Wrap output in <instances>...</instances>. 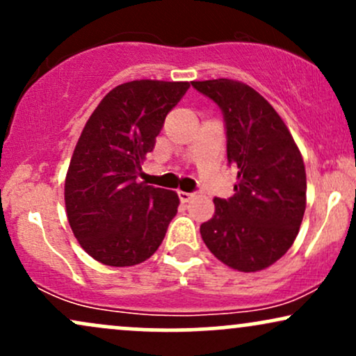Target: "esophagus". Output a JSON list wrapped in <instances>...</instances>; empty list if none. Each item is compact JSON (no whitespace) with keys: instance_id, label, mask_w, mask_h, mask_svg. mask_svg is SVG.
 I'll use <instances>...</instances> for the list:
<instances>
[{"instance_id":"obj_1","label":"esophagus","mask_w":356,"mask_h":356,"mask_svg":"<svg viewBox=\"0 0 356 356\" xmlns=\"http://www.w3.org/2000/svg\"><path fill=\"white\" fill-rule=\"evenodd\" d=\"M177 194H179V199H181L182 202H189L191 199L194 197V194H192V192H184V191H179Z\"/></svg>"}]
</instances>
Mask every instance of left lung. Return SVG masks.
<instances>
[{"label":"left lung","instance_id":"8db88e82","mask_svg":"<svg viewBox=\"0 0 356 356\" xmlns=\"http://www.w3.org/2000/svg\"><path fill=\"white\" fill-rule=\"evenodd\" d=\"M224 117L227 164L238 169L234 195L214 197L201 224L209 251L232 269L271 266L295 243L306 209L303 157L276 110L254 88L219 79L192 81Z\"/></svg>","mask_w":356,"mask_h":356}]
</instances>
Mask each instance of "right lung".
<instances>
[{
	"label": "right lung",
	"instance_id": "add662e5",
	"mask_svg": "<svg viewBox=\"0 0 356 356\" xmlns=\"http://www.w3.org/2000/svg\"><path fill=\"white\" fill-rule=\"evenodd\" d=\"M187 81L134 80L110 90L93 110L73 150L65 206L80 246L115 268L149 259L177 214L174 191L138 182L167 113Z\"/></svg>",
	"mask_w": 356,
	"mask_h": 356
}]
</instances>
